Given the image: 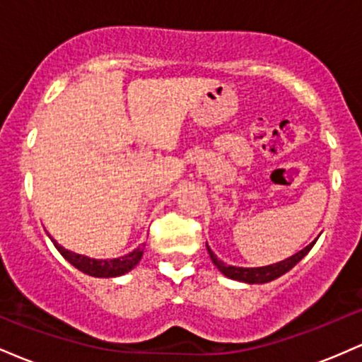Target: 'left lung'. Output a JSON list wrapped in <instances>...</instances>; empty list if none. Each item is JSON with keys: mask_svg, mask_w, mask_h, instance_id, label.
Segmentation results:
<instances>
[{"mask_svg": "<svg viewBox=\"0 0 362 362\" xmlns=\"http://www.w3.org/2000/svg\"><path fill=\"white\" fill-rule=\"evenodd\" d=\"M313 245H315V242L308 245L306 248H303L301 252L294 253V255L289 257V259L281 260V262H277V264H272V265H265V267H236V265H226L223 260H219L218 257L214 255L213 250L207 247V243H206V247H207V252H209V257H211V260H213V264L226 277H230V279H235V281L248 282V284H264V282L277 279V277H281L282 274L291 271V269H293L294 265H296L298 262H300L303 257H305L306 253L311 250V247H313Z\"/></svg>", "mask_w": 362, "mask_h": 362, "instance_id": "left-lung-1", "label": "left lung"}]
</instances>
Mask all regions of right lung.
I'll return each mask as SVG.
<instances>
[{"mask_svg": "<svg viewBox=\"0 0 362 362\" xmlns=\"http://www.w3.org/2000/svg\"><path fill=\"white\" fill-rule=\"evenodd\" d=\"M51 240H52V243L56 245L57 250L61 252V255L64 257L69 264H73L74 267L80 269L81 272L88 274V276H95V277L122 276V274H126L131 271V269L136 267V264L141 260V257H143V250H144V247H139V248H136V250H132L131 253H127V255L119 257V259L98 260V259H91V257L81 255V253L71 252V250H68V248L61 247V245L57 243L52 236H51Z\"/></svg>", "mask_w": 362, "mask_h": 362, "instance_id": "1", "label": "right lung"}]
</instances>
